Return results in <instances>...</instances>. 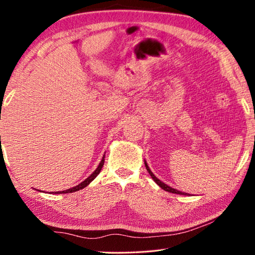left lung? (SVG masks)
<instances>
[{"mask_svg":"<svg viewBox=\"0 0 255 255\" xmlns=\"http://www.w3.org/2000/svg\"><path fill=\"white\" fill-rule=\"evenodd\" d=\"M145 166H146V170H147V172L149 173V175L152 176V179L155 181V183H156L158 187H161L163 190H165V191H167V192H171V193H176V195H187V193H183V192H181V191H179V190H176V189H173V188H171V187H169V185L167 184H165V183H163L161 180H158L156 176H155L154 174H153V172L150 171V169L148 167V165H147V163H146V161H145Z\"/></svg>","mask_w":255,"mask_h":255,"instance_id":"left-lung-1","label":"left lung"}]
</instances>
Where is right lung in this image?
Here are the masks:
<instances>
[{
  "label": "right lung",
  "mask_w": 255,
  "mask_h": 255,
  "mask_svg": "<svg viewBox=\"0 0 255 255\" xmlns=\"http://www.w3.org/2000/svg\"><path fill=\"white\" fill-rule=\"evenodd\" d=\"M103 164H105V155H103V157H102V159H101V162L99 163V165H98V167L96 169V171H94L93 173H92L91 175H90L88 179H85L84 181H82V182H81L80 184H77L76 187H73V188H70V189L64 190V191L55 192V193H72V192H75V191H77V190H81V189H83V188H85V187H88V185H89L90 183H91L94 179L97 178L98 174L100 173V171H101V169H102Z\"/></svg>",
  "instance_id": "obj_1"
}]
</instances>
